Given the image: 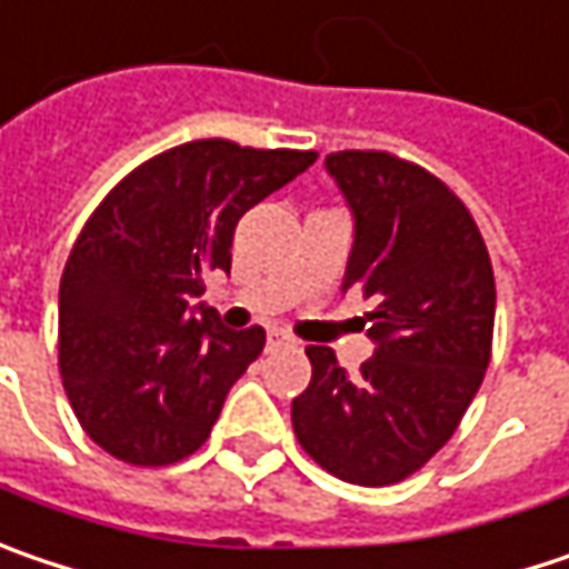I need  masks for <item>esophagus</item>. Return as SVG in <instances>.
Listing matches in <instances>:
<instances>
[{"mask_svg": "<svg viewBox=\"0 0 569 569\" xmlns=\"http://www.w3.org/2000/svg\"><path fill=\"white\" fill-rule=\"evenodd\" d=\"M267 345H270V348H289V345H292V338H289L286 331H280V328H270Z\"/></svg>", "mask_w": 569, "mask_h": 569, "instance_id": "34e87169", "label": "esophagus"}]
</instances>
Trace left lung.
<instances>
[{
  "label": "left lung",
  "instance_id": "1",
  "mask_svg": "<svg viewBox=\"0 0 569 569\" xmlns=\"http://www.w3.org/2000/svg\"><path fill=\"white\" fill-rule=\"evenodd\" d=\"M325 170L348 199L353 248L341 289L373 299V357L351 377L331 348L309 345L312 383L292 399V428L338 480L389 486L448 445L483 383L496 280L467 206L418 163L386 151H338Z\"/></svg>",
  "mask_w": 569,
  "mask_h": 569
}]
</instances>
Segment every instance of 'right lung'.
Returning <instances> with one entry per match:
<instances>
[{
	"label": "right lung",
	"instance_id": "right-lung-1",
	"mask_svg": "<svg viewBox=\"0 0 569 569\" xmlns=\"http://www.w3.org/2000/svg\"><path fill=\"white\" fill-rule=\"evenodd\" d=\"M316 157L189 141L131 170L89 216L60 280V377L102 451L167 467L206 445L267 335L231 331L196 302L202 277L231 270L241 216Z\"/></svg>",
	"mask_w": 569,
	"mask_h": 569
}]
</instances>
